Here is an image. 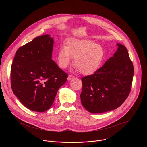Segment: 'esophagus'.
I'll return each mask as SVG.
<instances>
[{"label": "esophagus", "instance_id": "34e87169", "mask_svg": "<svg viewBox=\"0 0 147 147\" xmlns=\"http://www.w3.org/2000/svg\"><path fill=\"white\" fill-rule=\"evenodd\" d=\"M74 78V76H71V75H69V76H68V77H67V80H69V81H70V80H72V79H73Z\"/></svg>", "mask_w": 147, "mask_h": 147}]
</instances>
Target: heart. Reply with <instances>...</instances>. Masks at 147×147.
<instances>
[{
	"instance_id": "b5f03b06",
	"label": "heart",
	"mask_w": 147,
	"mask_h": 147,
	"mask_svg": "<svg viewBox=\"0 0 147 147\" xmlns=\"http://www.w3.org/2000/svg\"><path fill=\"white\" fill-rule=\"evenodd\" d=\"M74 57L76 69L84 75H90L100 67L104 58L103 47L87 39L71 38L66 41L65 47H60L57 54L58 65L66 69Z\"/></svg>"
}]
</instances>
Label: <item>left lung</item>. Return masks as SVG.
Returning <instances> with one entry per match:
<instances>
[{"mask_svg": "<svg viewBox=\"0 0 147 147\" xmlns=\"http://www.w3.org/2000/svg\"><path fill=\"white\" fill-rule=\"evenodd\" d=\"M113 56L94 74L81 78L82 105L92 113L116 109L128 97L131 91L134 67L128 51L117 44Z\"/></svg>", "mask_w": 147, "mask_h": 147, "instance_id": "1", "label": "left lung"}]
</instances>
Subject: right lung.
I'll use <instances>...</instances> for the list:
<instances>
[{"mask_svg":"<svg viewBox=\"0 0 147 147\" xmlns=\"http://www.w3.org/2000/svg\"><path fill=\"white\" fill-rule=\"evenodd\" d=\"M54 39L43 35L18 48L11 68V89L28 109L43 112L54 102L67 74L52 59Z\"/></svg>","mask_w":147,"mask_h":147,"instance_id":"obj_1","label":"right lung"}]
</instances>
